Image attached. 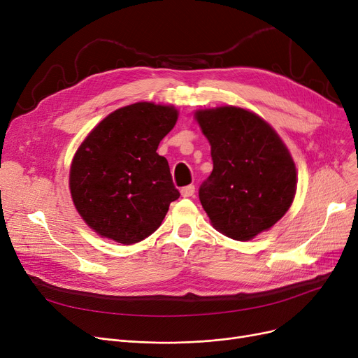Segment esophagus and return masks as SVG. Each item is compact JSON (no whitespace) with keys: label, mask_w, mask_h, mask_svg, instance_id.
<instances>
[{"label":"esophagus","mask_w":358,"mask_h":358,"mask_svg":"<svg viewBox=\"0 0 358 358\" xmlns=\"http://www.w3.org/2000/svg\"><path fill=\"white\" fill-rule=\"evenodd\" d=\"M194 192H196V189H194V185H185V187H182L181 189V196L182 197H192V196H194Z\"/></svg>","instance_id":"obj_1"}]
</instances>
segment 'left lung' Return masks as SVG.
I'll use <instances>...</instances> for the list:
<instances>
[{
	"label": "left lung",
	"mask_w": 358,
	"mask_h": 358,
	"mask_svg": "<svg viewBox=\"0 0 358 358\" xmlns=\"http://www.w3.org/2000/svg\"><path fill=\"white\" fill-rule=\"evenodd\" d=\"M213 171L199 190L215 229L236 241L268 231L296 194V165L275 130L255 113L224 106L196 111Z\"/></svg>",
	"instance_id": "obj_1"
}]
</instances>
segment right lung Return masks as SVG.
<instances>
[{
  "label": "right lung",
  "mask_w": 358,
  "mask_h": 358,
  "mask_svg": "<svg viewBox=\"0 0 358 358\" xmlns=\"http://www.w3.org/2000/svg\"><path fill=\"white\" fill-rule=\"evenodd\" d=\"M178 119L174 106L135 103L94 127L69 171L72 201L94 232L124 245L154 234L180 197L157 149Z\"/></svg>",
  "instance_id": "obj_1"
}]
</instances>
